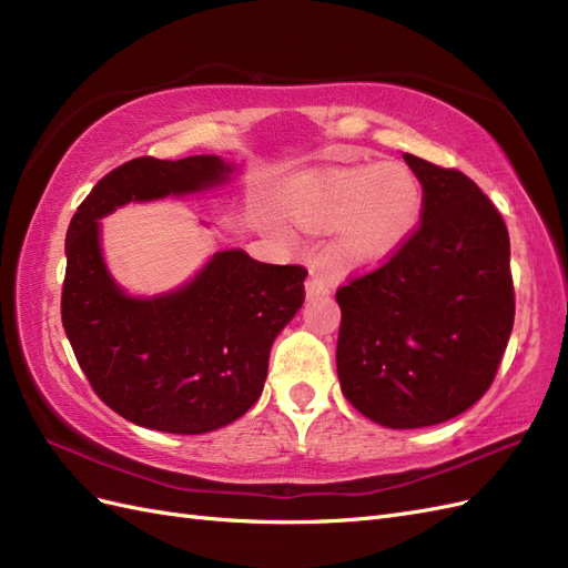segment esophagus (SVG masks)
<instances>
[{"mask_svg": "<svg viewBox=\"0 0 568 568\" xmlns=\"http://www.w3.org/2000/svg\"><path fill=\"white\" fill-rule=\"evenodd\" d=\"M332 288H334V280L329 277V274L313 270L311 277H307V282H305V296L307 298H317V296L329 294Z\"/></svg>", "mask_w": 568, "mask_h": 568, "instance_id": "esophagus-1", "label": "esophagus"}]
</instances>
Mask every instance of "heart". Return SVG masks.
<instances>
[{
    "instance_id": "b5f03b06",
    "label": "heart",
    "mask_w": 568,
    "mask_h": 568,
    "mask_svg": "<svg viewBox=\"0 0 568 568\" xmlns=\"http://www.w3.org/2000/svg\"><path fill=\"white\" fill-rule=\"evenodd\" d=\"M424 192L403 163L341 165L307 175L288 215L307 230H336V253L348 265L382 263L417 230Z\"/></svg>"
}]
</instances>
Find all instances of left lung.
<instances>
[{"mask_svg":"<svg viewBox=\"0 0 568 568\" xmlns=\"http://www.w3.org/2000/svg\"><path fill=\"white\" fill-rule=\"evenodd\" d=\"M422 182L417 232L336 291V369L355 409L388 428L448 422L484 395L514 326L509 234L459 170L403 153Z\"/></svg>","mask_w":568,"mask_h":568,"instance_id":"8db88e82","label":"left lung"}]
</instances>
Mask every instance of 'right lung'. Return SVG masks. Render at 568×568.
<instances>
[{"label":"right lung","mask_w":568,"mask_h":568,"mask_svg":"<svg viewBox=\"0 0 568 568\" xmlns=\"http://www.w3.org/2000/svg\"><path fill=\"white\" fill-rule=\"evenodd\" d=\"M220 156L134 159L99 180L65 234L61 320L94 393L128 422L209 434L261 398L270 348L303 305L301 265L217 251L182 286L132 296L104 261L101 217L128 203L213 192L232 182Z\"/></svg>","instance_id":"right-lung-1"}]
</instances>
